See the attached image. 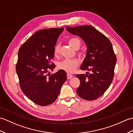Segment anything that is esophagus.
Masks as SVG:
<instances>
[{
	"instance_id": "34e87169",
	"label": "esophagus",
	"mask_w": 133,
	"mask_h": 133,
	"mask_svg": "<svg viewBox=\"0 0 133 133\" xmlns=\"http://www.w3.org/2000/svg\"><path fill=\"white\" fill-rule=\"evenodd\" d=\"M67 79H71L72 78V75L70 74H67Z\"/></svg>"
}]
</instances>
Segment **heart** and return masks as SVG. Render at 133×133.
<instances>
[{
	"label": "heart",
	"instance_id": "heart-1",
	"mask_svg": "<svg viewBox=\"0 0 133 133\" xmlns=\"http://www.w3.org/2000/svg\"><path fill=\"white\" fill-rule=\"evenodd\" d=\"M69 45L72 49H78L80 47L81 42L79 39L77 38H72L68 41ZM60 51V46L56 44L54 49V54L55 55H58ZM81 55L82 54H79ZM79 65V62L76 59H64L58 64V67L61 70H64L67 72H72Z\"/></svg>",
	"mask_w": 133,
	"mask_h": 133
}]
</instances>
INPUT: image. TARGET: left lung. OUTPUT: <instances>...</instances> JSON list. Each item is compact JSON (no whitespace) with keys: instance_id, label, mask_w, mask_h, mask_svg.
<instances>
[{"instance_id":"left-lung-1","label":"left lung","mask_w":133,"mask_h":133,"mask_svg":"<svg viewBox=\"0 0 133 133\" xmlns=\"http://www.w3.org/2000/svg\"><path fill=\"white\" fill-rule=\"evenodd\" d=\"M66 30L85 43L87 52L81 69L92 72L76 75L81 81L77 94L84 99L95 100L104 94L113 79L117 58L112 44L102 33L89 25L67 26Z\"/></svg>"}]
</instances>
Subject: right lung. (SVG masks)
Instances as JSON below:
<instances>
[{"label":"right lung","instance_id":"obj_1","mask_svg":"<svg viewBox=\"0 0 133 133\" xmlns=\"http://www.w3.org/2000/svg\"><path fill=\"white\" fill-rule=\"evenodd\" d=\"M63 29L38 31L19 50L16 71L20 86L24 95L39 106L52 103L67 79L66 72L62 70L50 77L46 75L49 70H53L55 67L51 60L54 56L56 41Z\"/></svg>","mask_w":133,"mask_h":133}]
</instances>
